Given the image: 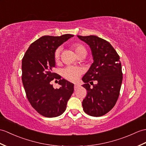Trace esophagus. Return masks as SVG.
I'll return each instance as SVG.
<instances>
[{
	"label": "esophagus",
	"mask_w": 146,
	"mask_h": 146,
	"mask_svg": "<svg viewBox=\"0 0 146 146\" xmlns=\"http://www.w3.org/2000/svg\"><path fill=\"white\" fill-rule=\"evenodd\" d=\"M79 87V84H78L77 83L76 84H74V90H76V89H78V88Z\"/></svg>",
	"instance_id": "obj_1"
}]
</instances>
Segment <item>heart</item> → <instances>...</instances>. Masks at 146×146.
<instances>
[{
	"label": "heart",
	"instance_id": "heart-1",
	"mask_svg": "<svg viewBox=\"0 0 146 146\" xmlns=\"http://www.w3.org/2000/svg\"><path fill=\"white\" fill-rule=\"evenodd\" d=\"M73 49L75 52L76 55L79 56L80 55L84 53H86V50L84 47L79 43L74 44L72 46ZM60 48H58L54 54V58L56 62H58L60 58ZM83 73V70L80 67L74 66H67L63 70L62 74L63 76L65 79L69 80L70 81H75L79 78L80 76Z\"/></svg>",
	"mask_w": 146,
	"mask_h": 146
}]
</instances>
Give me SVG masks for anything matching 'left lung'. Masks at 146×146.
I'll use <instances>...</instances> for the list:
<instances>
[{
    "label": "left lung",
    "instance_id": "1",
    "mask_svg": "<svg viewBox=\"0 0 146 146\" xmlns=\"http://www.w3.org/2000/svg\"><path fill=\"white\" fill-rule=\"evenodd\" d=\"M77 36L90 46L94 61L82 78L85 83L82 86L87 90L83 110L91 116H103L114 106L119 95L123 81L120 58L106 40L95 35Z\"/></svg>",
    "mask_w": 146,
    "mask_h": 146
}]
</instances>
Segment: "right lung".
Returning <instances> with one entry per match:
<instances>
[{
  "label": "right lung",
  "instance_id": "1",
  "mask_svg": "<svg viewBox=\"0 0 146 146\" xmlns=\"http://www.w3.org/2000/svg\"><path fill=\"white\" fill-rule=\"evenodd\" d=\"M73 36H43L30 45L23 57L22 80L27 98L32 106L45 117L62 114L73 93L74 84L53 72L56 50ZM54 79L59 80V89H55L50 83Z\"/></svg>",
  "mask_w": 146,
  "mask_h": 146
}]
</instances>
